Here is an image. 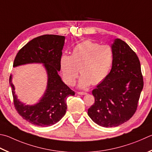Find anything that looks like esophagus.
Here are the masks:
<instances>
[{"label":"esophagus","mask_w":152,"mask_h":152,"mask_svg":"<svg viewBox=\"0 0 152 152\" xmlns=\"http://www.w3.org/2000/svg\"><path fill=\"white\" fill-rule=\"evenodd\" d=\"M78 93V94H79V95H85V94H86V92H77Z\"/></svg>","instance_id":"1"}]
</instances>
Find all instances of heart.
I'll use <instances>...</instances> for the list:
<instances>
[{
    "instance_id": "heart-1",
    "label": "heart",
    "mask_w": 152,
    "mask_h": 152,
    "mask_svg": "<svg viewBox=\"0 0 152 152\" xmlns=\"http://www.w3.org/2000/svg\"><path fill=\"white\" fill-rule=\"evenodd\" d=\"M114 62V52L108 45H100L91 40H85L73 48L72 54H63L60 68L64 82L69 86L75 84L80 72V88L91 84H97L108 75Z\"/></svg>"
}]
</instances>
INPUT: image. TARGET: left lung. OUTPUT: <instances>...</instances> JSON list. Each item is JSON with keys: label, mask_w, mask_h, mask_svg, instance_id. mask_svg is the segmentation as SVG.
<instances>
[{"label": "left lung", "mask_w": 152, "mask_h": 152, "mask_svg": "<svg viewBox=\"0 0 152 152\" xmlns=\"http://www.w3.org/2000/svg\"><path fill=\"white\" fill-rule=\"evenodd\" d=\"M111 48L114 62L106 78L92 90L95 102L88 115L98 125L120 126L133 116L137 107L143 81L138 57L119 38Z\"/></svg>", "instance_id": "obj_1"}]
</instances>
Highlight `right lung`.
Masks as SVG:
<instances>
[{
    "label": "right lung",
    "mask_w": 152,
    "mask_h": 152,
    "mask_svg": "<svg viewBox=\"0 0 152 152\" xmlns=\"http://www.w3.org/2000/svg\"><path fill=\"white\" fill-rule=\"evenodd\" d=\"M64 41V36H40L24 45L14 60L13 67L33 63L42 64L47 73L46 89L38 102L34 105H26L18 100L12 75L9 78L15 109L23 119L35 126L47 127L59 122L66 112V99L75 94L58 74Z\"/></svg>",
    "instance_id": "right-lung-1"
}]
</instances>
